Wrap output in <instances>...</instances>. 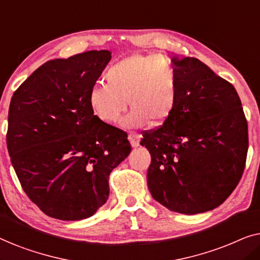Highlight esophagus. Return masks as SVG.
Returning a JSON list of instances; mask_svg holds the SVG:
<instances>
[{
  "label": "esophagus",
  "mask_w": 260,
  "mask_h": 260,
  "mask_svg": "<svg viewBox=\"0 0 260 260\" xmlns=\"http://www.w3.org/2000/svg\"><path fill=\"white\" fill-rule=\"evenodd\" d=\"M141 137H142L141 135L138 133H135V131H131V133L129 134V136H127L131 145H133L134 148L138 147V144H140V141H141Z\"/></svg>",
  "instance_id": "obj_1"
}]
</instances>
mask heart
Instances as JSON below:
<instances>
[{
	"mask_svg": "<svg viewBox=\"0 0 260 260\" xmlns=\"http://www.w3.org/2000/svg\"><path fill=\"white\" fill-rule=\"evenodd\" d=\"M104 84L88 92L92 112L105 123L119 122L126 104L131 108L124 125L158 126L175 111L179 74L172 61L155 54H133L109 67ZM127 103H125V101Z\"/></svg>",
	"mask_w": 260,
	"mask_h": 260,
	"instance_id": "obj_1",
	"label": "heart"
}]
</instances>
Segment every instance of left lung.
I'll return each mask as SVG.
<instances>
[{
  "mask_svg": "<svg viewBox=\"0 0 260 260\" xmlns=\"http://www.w3.org/2000/svg\"><path fill=\"white\" fill-rule=\"evenodd\" d=\"M179 102L162 125L143 133L151 155L148 187L170 211H212L243 176L248 129L236 88L195 58L173 59Z\"/></svg>",
  "mask_w": 260,
  "mask_h": 260,
  "instance_id": "8db88e82",
  "label": "left lung"
}]
</instances>
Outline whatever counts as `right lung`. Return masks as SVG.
I'll return each instance as SVG.
<instances>
[{
  "instance_id": "add662e5",
  "label": "right lung",
  "mask_w": 260,
  "mask_h": 260,
  "mask_svg": "<svg viewBox=\"0 0 260 260\" xmlns=\"http://www.w3.org/2000/svg\"><path fill=\"white\" fill-rule=\"evenodd\" d=\"M110 59L109 51H90L45 62L10 101V161L24 193L51 218L93 215L109 198L110 173L131 151L125 131L88 104Z\"/></svg>"
}]
</instances>
